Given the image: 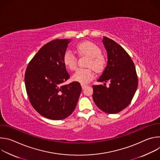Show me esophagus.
Instances as JSON below:
<instances>
[{
    "label": "esophagus",
    "instance_id": "obj_1",
    "mask_svg": "<svg viewBox=\"0 0 160 160\" xmlns=\"http://www.w3.org/2000/svg\"><path fill=\"white\" fill-rule=\"evenodd\" d=\"M81 86H82V88L83 89L85 87H87V85H86V84H83V83H81Z\"/></svg>",
    "mask_w": 160,
    "mask_h": 160
}]
</instances>
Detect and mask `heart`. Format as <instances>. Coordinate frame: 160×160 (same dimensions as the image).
<instances>
[{
  "label": "heart",
  "instance_id": "heart-1",
  "mask_svg": "<svg viewBox=\"0 0 160 160\" xmlns=\"http://www.w3.org/2000/svg\"><path fill=\"white\" fill-rule=\"evenodd\" d=\"M77 51L81 56L90 58L87 66L92 68L97 73L103 71L106 64V58L101 54V49L92 42L86 41L79 43L77 46ZM64 65L70 70H75L77 67V58L70 51L65 52L63 57ZM92 68H80L72 76V79L81 83H87L94 77Z\"/></svg>",
  "mask_w": 160,
  "mask_h": 160
}]
</instances>
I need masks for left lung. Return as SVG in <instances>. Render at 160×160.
I'll use <instances>...</instances> for the list:
<instances>
[{
	"label": "left lung",
	"mask_w": 160,
	"mask_h": 160,
	"mask_svg": "<svg viewBox=\"0 0 160 160\" xmlns=\"http://www.w3.org/2000/svg\"><path fill=\"white\" fill-rule=\"evenodd\" d=\"M102 43L108 53V63L98 82L93 85V100L102 111L117 113L127 107L138 86L135 65L125 50L116 42L103 37ZM110 82L107 88L105 82Z\"/></svg>",
	"instance_id": "left-lung-1"
}]
</instances>
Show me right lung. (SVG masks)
Listing matches in <instances>:
<instances>
[{
    "mask_svg": "<svg viewBox=\"0 0 160 160\" xmlns=\"http://www.w3.org/2000/svg\"><path fill=\"white\" fill-rule=\"evenodd\" d=\"M70 39H56L44 45L30 61L25 75L27 95L42 116L62 120L73 112L82 87L79 82L63 85L70 78L63 62Z\"/></svg>",
    "mask_w": 160,
    "mask_h": 160,
    "instance_id": "add662e5",
    "label": "right lung"
}]
</instances>
